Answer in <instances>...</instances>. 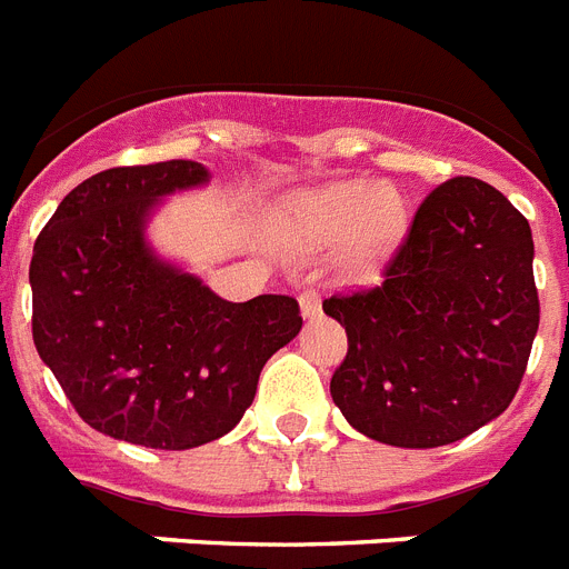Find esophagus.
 <instances>
[{"label": "esophagus", "instance_id": "34e87169", "mask_svg": "<svg viewBox=\"0 0 569 569\" xmlns=\"http://www.w3.org/2000/svg\"><path fill=\"white\" fill-rule=\"evenodd\" d=\"M298 300H300V315H303V318H315V315L321 312V298H318L315 289H303Z\"/></svg>", "mask_w": 569, "mask_h": 569}]
</instances>
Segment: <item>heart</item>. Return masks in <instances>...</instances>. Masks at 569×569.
<instances>
[{"label": "heart", "mask_w": 569, "mask_h": 569, "mask_svg": "<svg viewBox=\"0 0 569 569\" xmlns=\"http://www.w3.org/2000/svg\"><path fill=\"white\" fill-rule=\"evenodd\" d=\"M408 226L402 193L385 181H341L309 193L286 213V242L300 254L338 251L347 269H373Z\"/></svg>", "instance_id": "obj_1"}]
</instances>
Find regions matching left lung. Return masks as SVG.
<instances>
[{
	"instance_id": "1",
	"label": "left lung",
	"mask_w": 569,
	"mask_h": 569,
	"mask_svg": "<svg viewBox=\"0 0 569 569\" xmlns=\"http://www.w3.org/2000/svg\"><path fill=\"white\" fill-rule=\"evenodd\" d=\"M532 231L500 190L457 176L425 196L376 289L323 312L350 350L329 393L365 437L437 448L498 419L538 332Z\"/></svg>"
}]
</instances>
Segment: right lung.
<instances>
[{
  "label": "right lung",
  "instance_id": "obj_1",
  "mask_svg": "<svg viewBox=\"0 0 569 569\" xmlns=\"http://www.w3.org/2000/svg\"><path fill=\"white\" fill-rule=\"evenodd\" d=\"M211 181L199 161L112 167L57 204L33 242V343L94 431L184 451L226 437L260 370L303 327L298 300L219 298L147 240L167 196Z\"/></svg>",
  "mask_w": 569,
  "mask_h": 569
}]
</instances>
